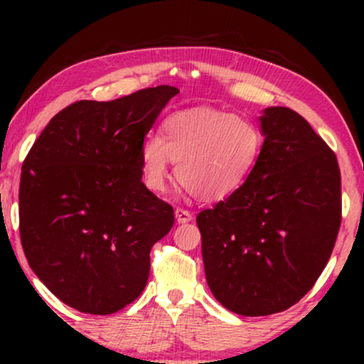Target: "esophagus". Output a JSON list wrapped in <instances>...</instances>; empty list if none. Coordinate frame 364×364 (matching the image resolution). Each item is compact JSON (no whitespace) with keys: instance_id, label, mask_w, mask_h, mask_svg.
Masks as SVG:
<instances>
[{"instance_id":"1","label":"esophagus","mask_w":364,"mask_h":364,"mask_svg":"<svg viewBox=\"0 0 364 364\" xmlns=\"http://www.w3.org/2000/svg\"><path fill=\"white\" fill-rule=\"evenodd\" d=\"M193 215L188 210H183V208H176V220L178 223H187L191 222Z\"/></svg>"}]
</instances>
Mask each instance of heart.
<instances>
[{"mask_svg":"<svg viewBox=\"0 0 364 364\" xmlns=\"http://www.w3.org/2000/svg\"><path fill=\"white\" fill-rule=\"evenodd\" d=\"M262 136L245 117L197 107L168 116L161 139L142 146V171L147 187L162 192L168 181V161L176 177L200 200H222L245 182L255 166Z\"/></svg>","mask_w":364,"mask_h":364,"instance_id":"1","label":"heart"}]
</instances>
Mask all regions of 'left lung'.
I'll return each instance as SVG.
<instances>
[{
    "label": "left lung",
    "mask_w": 364,
    "mask_h": 364,
    "mask_svg": "<svg viewBox=\"0 0 364 364\" xmlns=\"http://www.w3.org/2000/svg\"><path fill=\"white\" fill-rule=\"evenodd\" d=\"M258 159L247 181L197 215L208 288L227 310L265 316L306 295L341 223L336 156L300 114L262 111Z\"/></svg>",
    "instance_id": "left-lung-1"
}]
</instances>
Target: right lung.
Wrapping results in <instances>:
<instances>
[{"label":"right lung","mask_w":364,"mask_h":364,"mask_svg":"<svg viewBox=\"0 0 364 364\" xmlns=\"http://www.w3.org/2000/svg\"><path fill=\"white\" fill-rule=\"evenodd\" d=\"M177 87L79 101L54 116L21 168L19 233L29 267L68 306L111 315L146 288L173 208L142 182L147 132Z\"/></svg>","instance_id":"obj_1"}]
</instances>
